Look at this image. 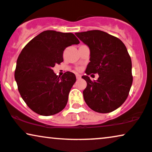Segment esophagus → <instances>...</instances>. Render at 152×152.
Masks as SVG:
<instances>
[{
    "label": "esophagus",
    "instance_id": "34e87169",
    "mask_svg": "<svg viewBox=\"0 0 152 152\" xmlns=\"http://www.w3.org/2000/svg\"><path fill=\"white\" fill-rule=\"evenodd\" d=\"M76 79H80V78H81V76H80V74H76Z\"/></svg>",
    "mask_w": 152,
    "mask_h": 152
}]
</instances>
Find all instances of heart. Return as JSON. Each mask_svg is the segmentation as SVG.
<instances>
[{"label":"heart","instance_id":"obj_1","mask_svg":"<svg viewBox=\"0 0 152 152\" xmlns=\"http://www.w3.org/2000/svg\"><path fill=\"white\" fill-rule=\"evenodd\" d=\"M77 70H80V67H78V68H77Z\"/></svg>","mask_w":152,"mask_h":152}]
</instances>
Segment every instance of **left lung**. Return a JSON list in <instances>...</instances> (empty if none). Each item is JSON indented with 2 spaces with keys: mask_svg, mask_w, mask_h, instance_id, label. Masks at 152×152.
<instances>
[{
  "mask_svg": "<svg viewBox=\"0 0 152 152\" xmlns=\"http://www.w3.org/2000/svg\"><path fill=\"white\" fill-rule=\"evenodd\" d=\"M76 35L90 50L87 75L82 76L87 82L83 92L84 100L96 112L116 110L127 99L132 83V62L126 45L119 38L102 31ZM91 73H98L99 79L90 80L87 75Z\"/></svg>",
  "mask_w": 152,
  "mask_h": 152,
  "instance_id": "obj_1",
  "label": "left lung"
}]
</instances>
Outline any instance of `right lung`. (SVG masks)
<instances>
[{
  "mask_svg": "<svg viewBox=\"0 0 152 152\" xmlns=\"http://www.w3.org/2000/svg\"><path fill=\"white\" fill-rule=\"evenodd\" d=\"M79 43L74 34L48 30L22 49L17 61L15 78L23 100L36 114L51 116L66 107L76 76L66 72L60 77L52 69L63 62L65 48Z\"/></svg>",
  "mask_w": 152,
  "mask_h": 152,
  "instance_id": "right-lung-1",
  "label": "right lung"
}]
</instances>
